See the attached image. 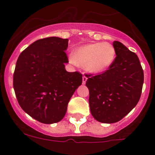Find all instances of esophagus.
I'll use <instances>...</instances> for the list:
<instances>
[{"mask_svg":"<svg viewBox=\"0 0 155 155\" xmlns=\"http://www.w3.org/2000/svg\"><path fill=\"white\" fill-rule=\"evenodd\" d=\"M87 78L85 76V75H84V76L82 77V82H83V84H85L86 81H87Z\"/></svg>","mask_w":155,"mask_h":155,"instance_id":"esophagus-1","label":"esophagus"}]
</instances>
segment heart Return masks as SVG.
Segmentation results:
<instances>
[{
	"instance_id": "1",
	"label": "heart",
	"mask_w": 155,
	"mask_h": 155,
	"mask_svg": "<svg viewBox=\"0 0 155 155\" xmlns=\"http://www.w3.org/2000/svg\"><path fill=\"white\" fill-rule=\"evenodd\" d=\"M115 58L116 50L113 45L109 42H94L78 48L69 60L72 64L85 67L91 73H100L109 69Z\"/></svg>"
}]
</instances>
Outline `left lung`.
<instances>
[{
	"label": "left lung",
	"mask_w": 155,
	"mask_h": 155,
	"mask_svg": "<svg viewBox=\"0 0 155 155\" xmlns=\"http://www.w3.org/2000/svg\"><path fill=\"white\" fill-rule=\"evenodd\" d=\"M116 58L106 71L86 74L91 113L95 120L113 124L127 116L139 102L143 71L139 58L123 43L113 42Z\"/></svg>",
	"instance_id": "1"
}]
</instances>
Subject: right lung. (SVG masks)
Returning a JSON list of instances; mask_svg holds the SVG:
<instances>
[{
	"mask_svg": "<svg viewBox=\"0 0 155 155\" xmlns=\"http://www.w3.org/2000/svg\"><path fill=\"white\" fill-rule=\"evenodd\" d=\"M68 46V39H39L23 50L16 62L13 87L19 105L42 124L64 118L71 96L82 83L80 72L65 70Z\"/></svg>",
	"mask_w": 155,
	"mask_h": 155,
	"instance_id": "1",
	"label": "right lung"
}]
</instances>
